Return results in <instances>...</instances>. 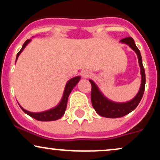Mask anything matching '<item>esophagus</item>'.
<instances>
[{"mask_svg": "<svg viewBox=\"0 0 160 160\" xmlns=\"http://www.w3.org/2000/svg\"><path fill=\"white\" fill-rule=\"evenodd\" d=\"M81 75H82V77L83 78H89V77L91 76V74H90V73L89 72V71H82L81 72Z\"/></svg>", "mask_w": 160, "mask_h": 160, "instance_id": "34e87169", "label": "esophagus"}]
</instances>
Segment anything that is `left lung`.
<instances>
[{
    "label": "left lung",
    "mask_w": 160,
    "mask_h": 160,
    "mask_svg": "<svg viewBox=\"0 0 160 160\" xmlns=\"http://www.w3.org/2000/svg\"><path fill=\"white\" fill-rule=\"evenodd\" d=\"M121 43H126L132 49L136 52L138 58V63L141 68V87L138 92L133 99L127 102L124 103H117L113 102L112 101L104 97L103 94L99 90L98 86L92 80H89L92 85V92H91V101L92 107L94 108L95 111L102 117H107V118H118L122 117L123 116L128 114L130 112L136 108V107L140 103L141 98L145 89V82H146V78H145V71L144 66L142 64V58H141L140 50L138 49L135 45V41L131 37L123 38L120 40Z\"/></svg>",
    "instance_id": "left-lung-1"
}]
</instances>
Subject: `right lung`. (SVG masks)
<instances>
[{
  "label": "right lung",
  "mask_w": 160,
  "mask_h": 160,
  "mask_svg": "<svg viewBox=\"0 0 160 160\" xmlns=\"http://www.w3.org/2000/svg\"><path fill=\"white\" fill-rule=\"evenodd\" d=\"M31 41L30 40H27L24 43V44L22 47V49H20V51L17 53V56H16V60H17L18 57L20 55V53L22 52V50L25 49V47H26L28 43ZM80 77H75V78L71 79L67 82L66 84L65 90H64V94L63 97H62L61 102L60 103L56 106V107L52 108V109L48 110V111L40 112V113H33V112L28 111L26 110H25L20 106V108H22V110L25 112V113H27L28 115H29L30 117H33L34 119H35L39 121H53L56 120L60 119L62 116L65 113L66 108H67V103H68V96L70 93L71 92L72 89H74L75 86L78 84V82L80 81Z\"/></svg>",
  "instance_id": "right-lung-1"
}]
</instances>
